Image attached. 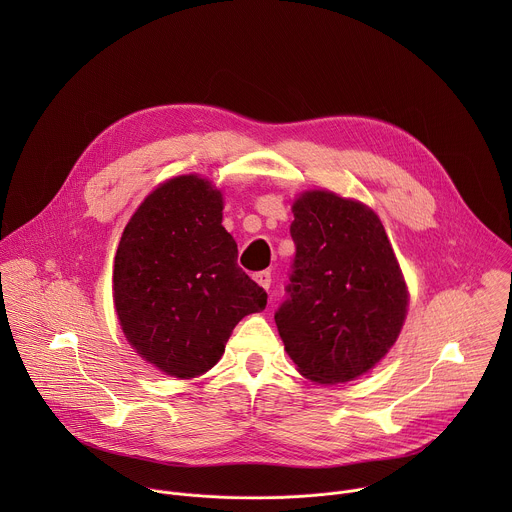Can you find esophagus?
Segmentation results:
<instances>
[{"label":"esophagus","mask_w":512,"mask_h":512,"mask_svg":"<svg viewBox=\"0 0 512 512\" xmlns=\"http://www.w3.org/2000/svg\"><path fill=\"white\" fill-rule=\"evenodd\" d=\"M253 279L263 287V289H269L271 285V271H259L253 275Z\"/></svg>","instance_id":"1"}]
</instances>
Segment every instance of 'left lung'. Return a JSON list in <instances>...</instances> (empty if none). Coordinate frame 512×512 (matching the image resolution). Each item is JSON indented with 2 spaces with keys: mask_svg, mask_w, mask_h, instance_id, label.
<instances>
[{
  "mask_svg": "<svg viewBox=\"0 0 512 512\" xmlns=\"http://www.w3.org/2000/svg\"><path fill=\"white\" fill-rule=\"evenodd\" d=\"M296 245L275 324L287 354L316 383H346L395 344L407 287L379 216L356 200L314 190L294 202Z\"/></svg>",
  "mask_w": 512,
  "mask_h": 512,
  "instance_id": "left-lung-1",
  "label": "left lung"
}]
</instances>
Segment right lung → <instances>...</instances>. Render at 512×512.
Segmentation results:
<instances>
[{"mask_svg":"<svg viewBox=\"0 0 512 512\" xmlns=\"http://www.w3.org/2000/svg\"><path fill=\"white\" fill-rule=\"evenodd\" d=\"M221 223V192L178 176L141 202L117 247L113 298L123 334L170 377L212 369L233 328L267 304Z\"/></svg>","mask_w":512,"mask_h":512,"instance_id":"add662e5","label":"right lung"}]
</instances>
